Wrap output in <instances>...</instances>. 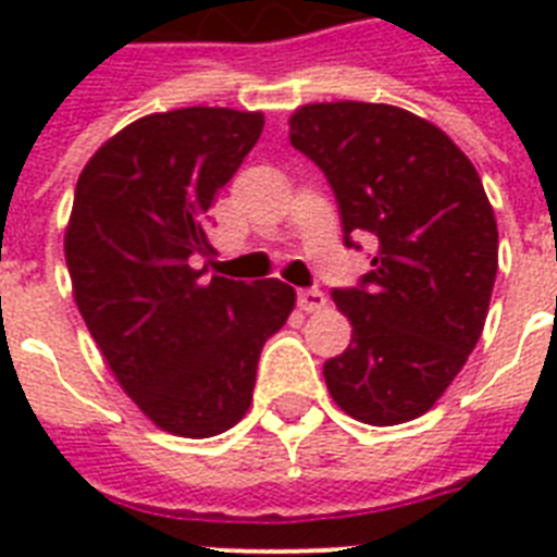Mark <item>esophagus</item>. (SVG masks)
I'll return each instance as SVG.
<instances>
[{
    "label": "esophagus",
    "instance_id": "34e87169",
    "mask_svg": "<svg viewBox=\"0 0 557 557\" xmlns=\"http://www.w3.org/2000/svg\"><path fill=\"white\" fill-rule=\"evenodd\" d=\"M297 306H300L304 312H321L323 306H326V297H323V292H318V288H300V292H297Z\"/></svg>",
    "mask_w": 557,
    "mask_h": 557
}]
</instances>
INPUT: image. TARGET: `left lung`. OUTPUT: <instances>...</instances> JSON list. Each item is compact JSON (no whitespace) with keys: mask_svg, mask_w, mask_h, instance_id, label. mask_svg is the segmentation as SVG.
Masks as SVG:
<instances>
[{"mask_svg":"<svg viewBox=\"0 0 557 557\" xmlns=\"http://www.w3.org/2000/svg\"><path fill=\"white\" fill-rule=\"evenodd\" d=\"M292 147L338 199L347 248L379 251L356 286L332 288L352 341L323 364L341 410L375 428L428 413L483 335L497 222L466 152L422 117L387 103L297 109Z\"/></svg>","mask_w":557,"mask_h":557,"instance_id":"left-lung-1","label":"left lung"}]
</instances>
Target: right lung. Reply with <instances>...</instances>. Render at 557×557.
<instances>
[{
	"label": "right lung",
	"instance_id": "right-lung-1",
	"mask_svg": "<svg viewBox=\"0 0 557 557\" xmlns=\"http://www.w3.org/2000/svg\"><path fill=\"white\" fill-rule=\"evenodd\" d=\"M262 133L260 112L187 107L135 121L74 187V300L126 396L164 431L205 440L251 405L265 341L295 309L280 280L210 277V205Z\"/></svg>",
	"mask_w": 557,
	"mask_h": 557
}]
</instances>
